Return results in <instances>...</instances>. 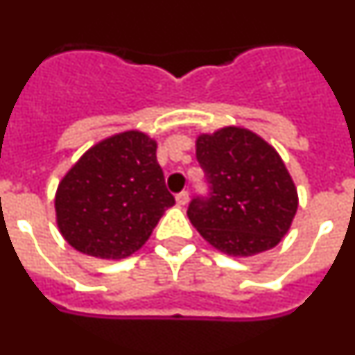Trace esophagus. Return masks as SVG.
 Wrapping results in <instances>:
<instances>
[{
    "instance_id": "esophagus-1",
    "label": "esophagus",
    "mask_w": 355,
    "mask_h": 355,
    "mask_svg": "<svg viewBox=\"0 0 355 355\" xmlns=\"http://www.w3.org/2000/svg\"><path fill=\"white\" fill-rule=\"evenodd\" d=\"M188 199H190V193L187 192V190H183V192H180L178 196H175V202L180 206H184L188 202Z\"/></svg>"
}]
</instances>
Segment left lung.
<instances>
[{
    "label": "left lung",
    "mask_w": 355,
    "mask_h": 355,
    "mask_svg": "<svg viewBox=\"0 0 355 355\" xmlns=\"http://www.w3.org/2000/svg\"><path fill=\"white\" fill-rule=\"evenodd\" d=\"M208 193L188 205V218L215 249L254 256L281 241L299 197L281 156L258 135L229 126L197 139Z\"/></svg>",
    "instance_id": "left-lung-1"
}]
</instances>
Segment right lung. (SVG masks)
I'll return each mask as SVG.
<instances>
[{
  "instance_id": "1",
  "label": "right lung",
  "mask_w": 355,
  "mask_h": 355,
  "mask_svg": "<svg viewBox=\"0 0 355 355\" xmlns=\"http://www.w3.org/2000/svg\"><path fill=\"white\" fill-rule=\"evenodd\" d=\"M174 202L155 140L126 131L96 144L67 172L56 190V222L80 252L121 259L149 240Z\"/></svg>"
}]
</instances>
